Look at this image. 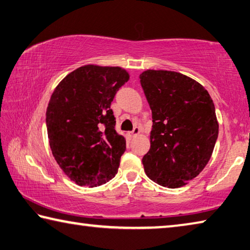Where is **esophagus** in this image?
Instances as JSON below:
<instances>
[{"label":"esophagus","mask_w":250,"mask_h":250,"mask_svg":"<svg viewBox=\"0 0 250 250\" xmlns=\"http://www.w3.org/2000/svg\"><path fill=\"white\" fill-rule=\"evenodd\" d=\"M140 132H141V131H140L139 128H134V129L130 132V135H131V137H135V135L140 134Z\"/></svg>","instance_id":"esophagus-1"}]
</instances>
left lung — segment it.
Masks as SVG:
<instances>
[{"label": "left lung", "mask_w": 250, "mask_h": 250, "mask_svg": "<svg viewBox=\"0 0 250 250\" xmlns=\"http://www.w3.org/2000/svg\"><path fill=\"white\" fill-rule=\"evenodd\" d=\"M140 82L153 119L145 174L163 187H183L203 170L214 149V104L200 83L178 72L147 70Z\"/></svg>", "instance_id": "left-lung-1"}]
</instances>
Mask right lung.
Here are the masks:
<instances>
[{
	"label": "right lung",
	"instance_id": "add662e5",
	"mask_svg": "<svg viewBox=\"0 0 250 250\" xmlns=\"http://www.w3.org/2000/svg\"><path fill=\"white\" fill-rule=\"evenodd\" d=\"M129 73L119 66L88 64L54 89L46 124L54 160L79 186L97 187L116 176L125 139L115 130L111 102Z\"/></svg>",
	"mask_w": 250,
	"mask_h": 250
}]
</instances>
